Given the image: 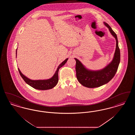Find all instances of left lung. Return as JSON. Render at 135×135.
<instances>
[{
	"label": "left lung",
	"instance_id": "left-lung-1",
	"mask_svg": "<svg viewBox=\"0 0 135 135\" xmlns=\"http://www.w3.org/2000/svg\"><path fill=\"white\" fill-rule=\"evenodd\" d=\"M104 24L109 29L111 34L115 38L116 42L115 51L111 62L103 69L92 71L86 68L78 59L75 58L77 80L84 86L89 88H97L107 84L114 76L120 63V53L117 35L107 23L104 22Z\"/></svg>",
	"mask_w": 135,
	"mask_h": 135
}]
</instances>
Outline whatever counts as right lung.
<instances>
[{"instance_id":"right-lung-1","label":"right lung","mask_w":135,"mask_h":135,"mask_svg":"<svg viewBox=\"0 0 135 135\" xmlns=\"http://www.w3.org/2000/svg\"><path fill=\"white\" fill-rule=\"evenodd\" d=\"M16 57H17V50H16ZM68 58L64 60L61 64L59 65L58 68L56 71L55 73L53 75V76L48 79L45 80H31L29 79L28 78L23 75L21 71L18 68V70L20 74L24 79V80L26 82V84H28L30 86H32L35 89L39 90H46L51 89L55 87L58 83V71L59 69L64 66L65 63L67 62L68 60Z\"/></svg>"}]
</instances>
